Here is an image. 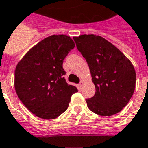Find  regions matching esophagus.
<instances>
[{"label":"esophagus","instance_id":"1","mask_svg":"<svg viewBox=\"0 0 148 148\" xmlns=\"http://www.w3.org/2000/svg\"><path fill=\"white\" fill-rule=\"evenodd\" d=\"M83 84H84V81H80L79 84L77 85V87H78V89H79V90H80V89H81Z\"/></svg>","mask_w":148,"mask_h":148}]
</instances>
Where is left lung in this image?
Instances as JSON below:
<instances>
[{"label": "left lung", "mask_w": 148, "mask_h": 148, "mask_svg": "<svg viewBox=\"0 0 148 148\" xmlns=\"http://www.w3.org/2000/svg\"><path fill=\"white\" fill-rule=\"evenodd\" d=\"M77 49L85 58L96 87L93 97L86 99L92 112L110 116L127 104L136 88V71L125 55L99 36L73 37Z\"/></svg>", "instance_id": "obj_1"}]
</instances>
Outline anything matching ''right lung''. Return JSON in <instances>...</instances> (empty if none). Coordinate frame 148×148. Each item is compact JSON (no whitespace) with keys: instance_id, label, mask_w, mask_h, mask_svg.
I'll list each match as a JSON object with an SVG mask.
<instances>
[{"instance_id":"right-lung-1","label":"right lung","mask_w":148,"mask_h":148,"mask_svg":"<svg viewBox=\"0 0 148 148\" xmlns=\"http://www.w3.org/2000/svg\"><path fill=\"white\" fill-rule=\"evenodd\" d=\"M75 44L70 36L52 35L26 53L15 70L16 92L34 115L45 119L64 112L72 94L78 92L66 82L63 62Z\"/></svg>"}]
</instances>
